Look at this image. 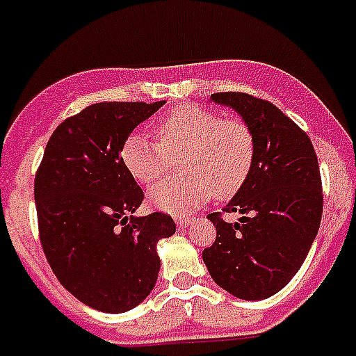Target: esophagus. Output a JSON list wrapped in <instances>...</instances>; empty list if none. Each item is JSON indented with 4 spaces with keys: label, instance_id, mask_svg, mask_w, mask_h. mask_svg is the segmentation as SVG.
Instances as JSON below:
<instances>
[{
    "label": "esophagus",
    "instance_id": "obj_1",
    "mask_svg": "<svg viewBox=\"0 0 356 356\" xmlns=\"http://www.w3.org/2000/svg\"><path fill=\"white\" fill-rule=\"evenodd\" d=\"M175 223H177L179 229H186L192 223V220L190 218H184V216H177L175 218Z\"/></svg>",
    "mask_w": 356,
    "mask_h": 356
}]
</instances>
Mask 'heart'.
<instances>
[{
    "mask_svg": "<svg viewBox=\"0 0 356 356\" xmlns=\"http://www.w3.org/2000/svg\"><path fill=\"white\" fill-rule=\"evenodd\" d=\"M159 142L133 133L123 140V168L134 181L153 184L181 159L186 175L168 179L149 190L151 205L183 214L211 200H229L245 186L257 159V140L248 123L222 118L216 111L179 105L155 123Z\"/></svg>",
    "mask_w": 356,
    "mask_h": 356,
    "instance_id": "1",
    "label": "heart"
}]
</instances>
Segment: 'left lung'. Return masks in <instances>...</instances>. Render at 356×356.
I'll list each match as a JSON object with an SVG mask.
<instances>
[{"label":"left lung","mask_w":356,"mask_h":356,"mask_svg":"<svg viewBox=\"0 0 356 356\" xmlns=\"http://www.w3.org/2000/svg\"><path fill=\"white\" fill-rule=\"evenodd\" d=\"M211 99L234 108L257 140V159L248 183L223 212L209 220L216 240L203 262L218 286L245 301L277 293L292 281L320 229L323 194L318 156L309 134L270 102L243 92H218Z\"/></svg>","instance_id":"8db88e82"}]
</instances>
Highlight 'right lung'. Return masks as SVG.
Wrapping results in <instances>:
<instances>
[{
  "instance_id": "obj_1",
  "label": "right lung",
  "mask_w": 356,
  "mask_h": 356,
  "mask_svg": "<svg viewBox=\"0 0 356 356\" xmlns=\"http://www.w3.org/2000/svg\"><path fill=\"white\" fill-rule=\"evenodd\" d=\"M164 102H105L64 120L36 170L38 233L66 290L92 309L120 314L153 290L156 243L175 233L164 212L133 216L144 192L123 168V140Z\"/></svg>"
}]
</instances>
